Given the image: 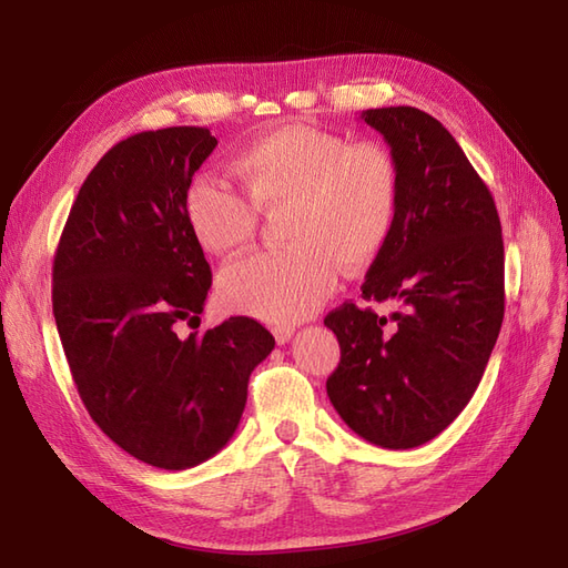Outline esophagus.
<instances>
[{
  "mask_svg": "<svg viewBox=\"0 0 568 568\" xmlns=\"http://www.w3.org/2000/svg\"><path fill=\"white\" fill-rule=\"evenodd\" d=\"M291 336H294V329H291V326H277V329H274V338H277L280 346H284V343H288Z\"/></svg>",
  "mask_w": 568,
  "mask_h": 568,
  "instance_id": "esophagus-1",
  "label": "esophagus"
}]
</instances>
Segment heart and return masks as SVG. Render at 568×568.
I'll return each mask as SVG.
<instances>
[{
	"mask_svg": "<svg viewBox=\"0 0 568 568\" xmlns=\"http://www.w3.org/2000/svg\"><path fill=\"white\" fill-rule=\"evenodd\" d=\"M244 196L209 178L189 184L184 215L194 242L234 257L255 236L257 213L286 211L284 251L222 270V307L274 326L311 317L336 288L338 265L363 272L388 246L400 213V165L382 142H348L313 125H280L234 161Z\"/></svg>",
	"mask_w": 568,
	"mask_h": 568,
	"instance_id": "obj_1",
	"label": "heart"
}]
</instances>
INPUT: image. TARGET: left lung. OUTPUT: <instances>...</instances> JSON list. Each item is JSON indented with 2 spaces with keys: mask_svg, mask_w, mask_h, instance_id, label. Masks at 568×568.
<instances>
[{
  "mask_svg": "<svg viewBox=\"0 0 568 568\" xmlns=\"http://www.w3.org/2000/svg\"><path fill=\"white\" fill-rule=\"evenodd\" d=\"M400 165V213L367 270L365 301L324 317L341 363L326 395L357 436L388 450L436 438L467 407L505 317V246L486 182L436 118L412 106L363 111Z\"/></svg>",
  "mask_w": 568,
  "mask_h": 568,
  "instance_id": "1",
  "label": "left lung"
}]
</instances>
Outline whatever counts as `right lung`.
<instances>
[{
  "label": "right lung",
  "instance_id": "add662e5",
  "mask_svg": "<svg viewBox=\"0 0 568 568\" xmlns=\"http://www.w3.org/2000/svg\"><path fill=\"white\" fill-rule=\"evenodd\" d=\"M215 146L209 128L186 125L118 142L82 182L51 272L61 346L90 417L170 471L225 448L248 376L274 348L251 317L178 336L180 322H201L213 282L184 194Z\"/></svg>",
  "mask_w": 568,
  "mask_h": 568
}]
</instances>
